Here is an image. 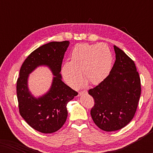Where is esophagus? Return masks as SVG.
<instances>
[{
    "mask_svg": "<svg viewBox=\"0 0 153 153\" xmlns=\"http://www.w3.org/2000/svg\"><path fill=\"white\" fill-rule=\"evenodd\" d=\"M88 92H87V91H80L79 93V96H81V95H83V94H85V93H87Z\"/></svg>",
    "mask_w": 153,
    "mask_h": 153,
    "instance_id": "esophagus-1",
    "label": "esophagus"
}]
</instances>
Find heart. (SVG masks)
Segmentation results:
<instances>
[{"label": "heart", "mask_w": 153, "mask_h": 153, "mask_svg": "<svg viewBox=\"0 0 153 153\" xmlns=\"http://www.w3.org/2000/svg\"><path fill=\"white\" fill-rule=\"evenodd\" d=\"M70 61L62 66V74L65 81L72 88H76L81 79V73L92 84H98L104 80L111 72L113 56L109 47L104 43L91 45L78 44L73 48Z\"/></svg>", "instance_id": "b5f03b06"}]
</instances>
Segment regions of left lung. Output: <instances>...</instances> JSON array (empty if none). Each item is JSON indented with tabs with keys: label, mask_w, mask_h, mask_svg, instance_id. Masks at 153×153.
Listing matches in <instances>:
<instances>
[{
	"label": "left lung",
	"mask_w": 153,
	"mask_h": 153,
	"mask_svg": "<svg viewBox=\"0 0 153 153\" xmlns=\"http://www.w3.org/2000/svg\"><path fill=\"white\" fill-rule=\"evenodd\" d=\"M116 61L108 76L90 89L95 100L92 118L106 131L122 129L132 120L141 95V80L134 62L116 46Z\"/></svg>",
	"instance_id": "left-lung-1"
}]
</instances>
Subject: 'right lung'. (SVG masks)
Masks as SVG:
<instances>
[{
  "mask_svg": "<svg viewBox=\"0 0 153 153\" xmlns=\"http://www.w3.org/2000/svg\"><path fill=\"white\" fill-rule=\"evenodd\" d=\"M69 41L51 42L29 55L20 69L16 82V94L21 116L31 127L45 134L57 131L68 117L67 104L78 93L66 85L60 74L62 59ZM47 66L54 75L47 93L39 97L29 90V75L39 66Z\"/></svg>",
  "mask_w": 153,
  "mask_h": 153,
  "instance_id": "right-lung-1",
  "label": "right lung"
}]
</instances>
